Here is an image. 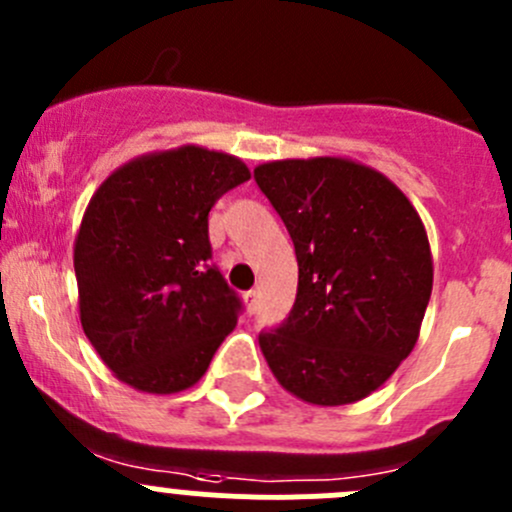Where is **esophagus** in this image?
I'll list each match as a JSON object with an SVG mask.
<instances>
[{
  "label": "esophagus",
  "instance_id": "34e87169",
  "mask_svg": "<svg viewBox=\"0 0 512 512\" xmlns=\"http://www.w3.org/2000/svg\"><path fill=\"white\" fill-rule=\"evenodd\" d=\"M245 304L250 312H255L257 309V289H250V292H245Z\"/></svg>",
  "mask_w": 512,
  "mask_h": 512
}]
</instances>
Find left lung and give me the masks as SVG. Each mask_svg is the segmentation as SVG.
Returning a JSON list of instances; mask_svg holds the SVG:
<instances>
[{
    "instance_id": "left-lung-1",
    "label": "left lung",
    "mask_w": 512,
    "mask_h": 512,
    "mask_svg": "<svg viewBox=\"0 0 512 512\" xmlns=\"http://www.w3.org/2000/svg\"><path fill=\"white\" fill-rule=\"evenodd\" d=\"M255 180L299 265L287 322L260 334L267 366L307 404L366 399L418 342L433 287L426 227L384 173L349 158L270 160Z\"/></svg>"
}]
</instances>
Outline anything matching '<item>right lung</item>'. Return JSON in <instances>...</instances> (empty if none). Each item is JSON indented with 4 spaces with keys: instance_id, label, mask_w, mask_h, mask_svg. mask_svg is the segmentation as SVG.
<instances>
[{
    "instance_id": "1",
    "label": "right lung",
    "mask_w": 512,
    "mask_h": 512,
    "mask_svg": "<svg viewBox=\"0 0 512 512\" xmlns=\"http://www.w3.org/2000/svg\"><path fill=\"white\" fill-rule=\"evenodd\" d=\"M250 180L230 153L180 146L113 170L74 240L84 334L118 381L178 394L203 379L235 329L240 299L208 240L220 195Z\"/></svg>"
}]
</instances>
